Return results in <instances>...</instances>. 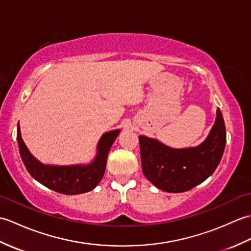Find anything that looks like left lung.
Masks as SVG:
<instances>
[{"label":"left lung","mask_w":251,"mask_h":251,"mask_svg":"<svg viewBox=\"0 0 251 251\" xmlns=\"http://www.w3.org/2000/svg\"><path fill=\"white\" fill-rule=\"evenodd\" d=\"M226 142V125L220 109L217 110L209 135L199 147L173 149L156 139L139 136L143 175L162 191H189L214 174L225 152Z\"/></svg>","instance_id":"8db88e82"}]
</instances>
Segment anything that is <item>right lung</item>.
Masks as SVG:
<instances>
[{
    "mask_svg": "<svg viewBox=\"0 0 251 251\" xmlns=\"http://www.w3.org/2000/svg\"><path fill=\"white\" fill-rule=\"evenodd\" d=\"M120 131V129H115L102 135L97 146V155L92 163L73 166H51L40 163L25 147L21 138L19 124L17 127V141L21 159L32 177L46 188L58 193L75 195L92 191L102 179L109 151Z\"/></svg>",
    "mask_w": 251,
    "mask_h": 251,
    "instance_id": "1",
    "label": "right lung"
}]
</instances>
